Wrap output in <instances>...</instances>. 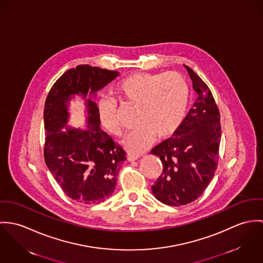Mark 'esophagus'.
Segmentation results:
<instances>
[{"mask_svg":"<svg viewBox=\"0 0 263 263\" xmlns=\"http://www.w3.org/2000/svg\"><path fill=\"white\" fill-rule=\"evenodd\" d=\"M138 156H134V155H128L127 156V160L129 161V162H134V161H136V160H138Z\"/></svg>","mask_w":263,"mask_h":263,"instance_id":"34e87169","label":"esophagus"}]
</instances>
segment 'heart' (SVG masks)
<instances>
[{"label":"heart","instance_id":"b5f03b06","mask_svg":"<svg viewBox=\"0 0 263 263\" xmlns=\"http://www.w3.org/2000/svg\"><path fill=\"white\" fill-rule=\"evenodd\" d=\"M116 92L120 99L138 106L136 123L139 126L125 133L120 141L134 155L143 153L155 138L172 137L181 125L190 103L189 84L176 71L133 73L118 85ZM97 109L102 126L118 135L121 127L116 118V102L102 98Z\"/></svg>","mask_w":263,"mask_h":263}]
</instances>
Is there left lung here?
Returning <instances> with one entry per match:
<instances>
[{
	"instance_id": "1",
	"label": "left lung",
	"mask_w": 263,
	"mask_h": 263,
	"mask_svg": "<svg viewBox=\"0 0 263 263\" xmlns=\"http://www.w3.org/2000/svg\"><path fill=\"white\" fill-rule=\"evenodd\" d=\"M185 67L198 95L195 104L173 137L151 150L163 164L152 194L174 206L190 204L204 193L218 166L221 141L220 113L213 95L202 79Z\"/></svg>"
}]
</instances>
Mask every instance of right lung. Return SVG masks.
I'll return each instance as SVG.
<instances>
[{"instance_id":"1","label":"right lung","mask_w":263,"mask_h":263,"mask_svg":"<svg viewBox=\"0 0 263 263\" xmlns=\"http://www.w3.org/2000/svg\"><path fill=\"white\" fill-rule=\"evenodd\" d=\"M120 73L78 65L54 83L44 107V159L51 175L70 199L100 204L114 193L126 152L101 129L95 98ZM80 96L86 106L85 128L67 125L69 105Z\"/></svg>"}]
</instances>
